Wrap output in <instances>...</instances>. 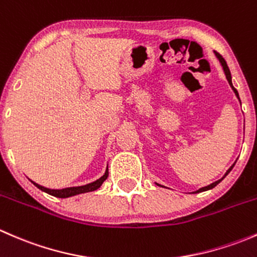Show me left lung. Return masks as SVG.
<instances>
[{
  "mask_svg": "<svg viewBox=\"0 0 257 257\" xmlns=\"http://www.w3.org/2000/svg\"><path fill=\"white\" fill-rule=\"evenodd\" d=\"M215 56H216V58L219 59V62H220V64H221V67H222V69H224V73H225V76H226V79H227V82H229V84H230V87L232 88V90H234V93H235V95H236L237 98H239V93H237V90L235 89L234 88V85H232V82H231V73H230V69H229V67H227V64H226V62H225V59L222 58L221 56H220V54H217V53H215ZM239 100H240V98H239ZM235 165V164H234ZM234 165H232V167H230V169L227 170L226 173H225V175L224 177H222L221 179H219V180H216V181H214V183H211L210 184V185H208V186H204V188H200L199 189V190H196V191H194V193H201V191H206V190H210V189H212V188H215V186L217 185V184L220 183V181L222 180V179H224L225 177H226L227 174H229L230 172H231V169L232 168H234ZM157 185H159V184H157ZM159 186H163V185H159Z\"/></svg>",
  "mask_w": 257,
  "mask_h": 257,
  "instance_id": "obj_1",
  "label": "left lung"
}]
</instances>
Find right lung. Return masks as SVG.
<instances>
[{
    "instance_id": "1",
    "label": "right lung",
    "mask_w": 257,
    "mask_h": 257,
    "mask_svg": "<svg viewBox=\"0 0 257 257\" xmlns=\"http://www.w3.org/2000/svg\"><path fill=\"white\" fill-rule=\"evenodd\" d=\"M107 178H108V168L107 170H105L103 177L97 179V180L93 181V183L85 184V185H80V186H72V188H64V189H48V188H45V186L40 185V184L35 183V181H32V183L33 185L37 186L40 190L45 191V193L49 194V195H53L56 196V198H69V196L78 195V194H84V193H89V191L97 190L98 188H100V185L104 183V180Z\"/></svg>"
}]
</instances>
